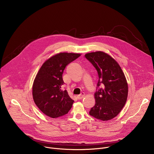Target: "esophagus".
I'll list each match as a JSON object with an SVG mask.
<instances>
[{"mask_svg": "<svg viewBox=\"0 0 154 154\" xmlns=\"http://www.w3.org/2000/svg\"><path fill=\"white\" fill-rule=\"evenodd\" d=\"M84 96H85V93H82L80 95H79V96H77V98L78 99H82V98L84 97Z\"/></svg>", "mask_w": 154, "mask_h": 154, "instance_id": "1", "label": "esophagus"}]
</instances>
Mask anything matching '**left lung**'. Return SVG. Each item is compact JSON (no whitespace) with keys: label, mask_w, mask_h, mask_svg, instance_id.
<instances>
[{"label":"left lung","mask_w":154,"mask_h":154,"mask_svg":"<svg viewBox=\"0 0 154 154\" xmlns=\"http://www.w3.org/2000/svg\"><path fill=\"white\" fill-rule=\"evenodd\" d=\"M85 58L96 68L99 76L95 105L90 115L101 121L116 116L125 104L127 82L118 63L109 55L100 51L86 54Z\"/></svg>","instance_id":"left-lung-1"}]
</instances>
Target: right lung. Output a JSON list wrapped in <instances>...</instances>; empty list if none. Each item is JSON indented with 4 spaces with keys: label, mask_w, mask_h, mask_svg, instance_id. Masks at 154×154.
<instances>
[{
    "label": "right lung",
    "mask_w": 154,
    "mask_h": 154,
    "mask_svg": "<svg viewBox=\"0 0 154 154\" xmlns=\"http://www.w3.org/2000/svg\"><path fill=\"white\" fill-rule=\"evenodd\" d=\"M80 56L79 54L60 53L42 65L33 82V98L46 115L55 118L67 114L74 100L63 89L62 75L66 66Z\"/></svg>",
    "instance_id": "obj_1"
}]
</instances>
